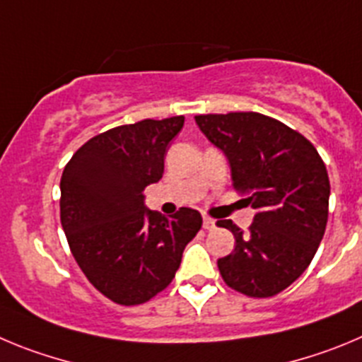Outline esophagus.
<instances>
[{
  "label": "esophagus",
  "instance_id": "obj_1",
  "mask_svg": "<svg viewBox=\"0 0 362 362\" xmlns=\"http://www.w3.org/2000/svg\"><path fill=\"white\" fill-rule=\"evenodd\" d=\"M214 227H216V221H214L213 218H207V216H204V229H207V230H213Z\"/></svg>",
  "mask_w": 362,
  "mask_h": 362
}]
</instances>
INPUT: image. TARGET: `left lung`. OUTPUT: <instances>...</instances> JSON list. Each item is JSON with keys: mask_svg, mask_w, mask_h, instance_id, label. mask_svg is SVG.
Returning <instances> with one entry per match:
<instances>
[{"mask_svg": "<svg viewBox=\"0 0 362 362\" xmlns=\"http://www.w3.org/2000/svg\"><path fill=\"white\" fill-rule=\"evenodd\" d=\"M198 128L230 168L233 187L256 209L249 230L220 221L236 238L218 259L223 281L250 298H270L307 270L328 220L330 182L314 146L283 122L254 112L197 115Z\"/></svg>", "mask_w": 362, "mask_h": 362, "instance_id": "left-lung-1", "label": "left lung"}]
</instances>
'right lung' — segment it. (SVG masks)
I'll list each match as a JSON object with an SVG mask.
<instances>
[{
	"label": "right lung",
	"mask_w": 362,
	"mask_h": 362,
	"mask_svg": "<svg viewBox=\"0 0 362 362\" xmlns=\"http://www.w3.org/2000/svg\"><path fill=\"white\" fill-rule=\"evenodd\" d=\"M182 128L184 117L117 126L81 146L61 177V223L71 254L97 291L119 305H141L164 291L202 227L191 207L165 218L144 202Z\"/></svg>",
	"instance_id": "add662e5"
}]
</instances>
